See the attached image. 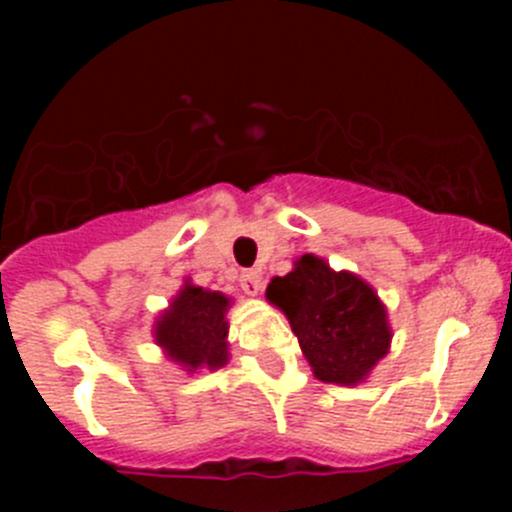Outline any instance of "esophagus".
Returning a JSON list of instances; mask_svg holds the SVG:
<instances>
[{"instance_id":"1","label":"esophagus","mask_w":512,"mask_h":512,"mask_svg":"<svg viewBox=\"0 0 512 512\" xmlns=\"http://www.w3.org/2000/svg\"><path fill=\"white\" fill-rule=\"evenodd\" d=\"M240 287L245 289V294H250V297H255V294L262 289V272H260V270H247V272H242Z\"/></svg>"}]
</instances>
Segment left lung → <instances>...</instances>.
Wrapping results in <instances>:
<instances>
[{
  "instance_id": "obj_1",
  "label": "left lung",
  "mask_w": 512,
  "mask_h": 512,
  "mask_svg": "<svg viewBox=\"0 0 512 512\" xmlns=\"http://www.w3.org/2000/svg\"><path fill=\"white\" fill-rule=\"evenodd\" d=\"M265 297L289 319L324 384H364L389 354L394 332L376 289L354 272L329 267L324 257H297L285 277H272Z\"/></svg>"
}]
</instances>
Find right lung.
<instances>
[{
  "label": "right lung",
  "mask_w": 512,
  "mask_h": 512,
  "mask_svg": "<svg viewBox=\"0 0 512 512\" xmlns=\"http://www.w3.org/2000/svg\"><path fill=\"white\" fill-rule=\"evenodd\" d=\"M230 304L227 294L198 287L188 277L153 322V339L163 349L165 359L188 374L223 369L230 361Z\"/></svg>",
  "instance_id": "right-lung-1"
}]
</instances>
